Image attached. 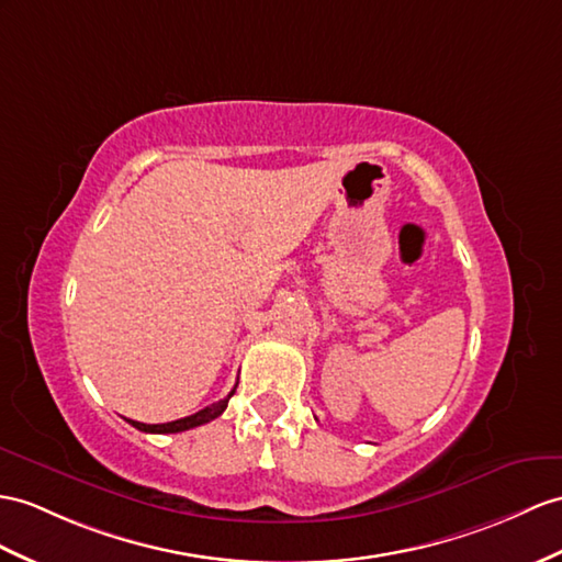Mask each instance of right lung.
<instances>
[{
    "mask_svg": "<svg viewBox=\"0 0 562 562\" xmlns=\"http://www.w3.org/2000/svg\"><path fill=\"white\" fill-rule=\"evenodd\" d=\"M236 393V389L231 391L224 401H218V403H212L210 407H204V409H200V413H195V415H190V417H183V419H176V422H167V424H143V422H133V419H128L135 429H140V431H147V434H178V431H186V429H193V427H200V424H207V422H212V419H216L218 415L224 413L226 409V405H228V401H231V395Z\"/></svg>",
    "mask_w": 562,
    "mask_h": 562,
    "instance_id": "right-lung-1",
    "label": "right lung"
}]
</instances>
